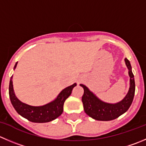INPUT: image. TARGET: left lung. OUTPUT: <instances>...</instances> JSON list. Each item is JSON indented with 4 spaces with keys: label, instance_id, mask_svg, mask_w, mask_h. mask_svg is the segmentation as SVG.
<instances>
[{
    "label": "left lung",
    "instance_id": "obj_1",
    "mask_svg": "<svg viewBox=\"0 0 146 146\" xmlns=\"http://www.w3.org/2000/svg\"><path fill=\"white\" fill-rule=\"evenodd\" d=\"M125 62L128 68L130 88L127 95L121 101L114 104L105 103L96 97L86 86L80 85L84 90V93L82 96L84 111L88 115L93 119L102 121H112L126 112L131 106L135 94V80L130 61L125 58Z\"/></svg>",
    "mask_w": 146,
    "mask_h": 146
}]
</instances>
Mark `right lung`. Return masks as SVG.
<instances>
[{"label": "right lung", "instance_id": "1", "mask_svg": "<svg viewBox=\"0 0 146 146\" xmlns=\"http://www.w3.org/2000/svg\"><path fill=\"white\" fill-rule=\"evenodd\" d=\"M17 62L14 66L16 68ZM13 76H11L9 84V96L11 102L19 115L33 123H47L53 121L60 116L63 111L64 102L72 93L76 83L63 89L53 101L41 106H31L22 103L15 96L13 86Z\"/></svg>", "mask_w": 146, "mask_h": 146}]
</instances>
